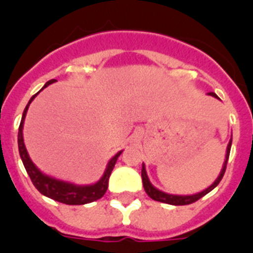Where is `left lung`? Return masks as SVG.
Wrapping results in <instances>:
<instances>
[{
  "label": "left lung",
  "mask_w": 253,
  "mask_h": 253,
  "mask_svg": "<svg viewBox=\"0 0 253 253\" xmlns=\"http://www.w3.org/2000/svg\"><path fill=\"white\" fill-rule=\"evenodd\" d=\"M209 95H211V96H214V97H216V99H219L218 96H216L214 92H210ZM231 146H232V139H231V142H229V144H228L227 156H225L224 166H223V169H222V172H220V175H219V177L216 178L215 182H214V184L211 185V186H209L207 190L202 191V193L195 194V195H189V196L169 195V194L162 193V191H160V190H157V189H156V187L152 186V184H151V182H149L148 177H147V172H146V169H144V165H143V166H142L143 187H144V190H146V193L148 194L149 198L153 199V200H156V202H161V203H165V204H171V205H189V204H193V203L198 202L199 199H202L203 196L207 195L208 193H210V191H211V190H213L214 187H215L216 185H218L219 182H220V180H222L223 176H224L225 169H227L228 158H229V153H231Z\"/></svg>",
  "instance_id": "1"
}]
</instances>
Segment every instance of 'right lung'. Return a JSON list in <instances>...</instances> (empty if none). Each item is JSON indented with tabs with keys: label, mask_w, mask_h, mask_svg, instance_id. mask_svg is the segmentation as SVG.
Instances as JSON below:
<instances>
[{
	"label": "right lung",
	"mask_w": 253,
	"mask_h": 253,
	"mask_svg": "<svg viewBox=\"0 0 253 253\" xmlns=\"http://www.w3.org/2000/svg\"><path fill=\"white\" fill-rule=\"evenodd\" d=\"M53 82H55V80L48 81L44 87L53 84ZM43 88H42V90H43ZM38 93H35V95L31 97L29 104L34 100V97ZM29 104L28 106L25 107L24 113H22L21 123H20L19 126V134H17V143H19V152L20 157H21L22 160V163H24V166H25L28 175L30 176L31 182L34 184V186L37 187L38 191L43 194V195L48 196V198L53 199L55 202L63 203V204L67 205H84L101 199L102 196L105 195V193H106L107 185H109V177H110V173L111 171H113L114 166H115L116 160H118V157L122 154V152H119L116 156H114V157L111 158L101 180H100L99 182H96L95 185H90V186H76V185L69 184V182L55 180V178L44 175V173H42V172L35 167L34 163L31 162V160L29 158L25 144H24V138H22V125H24V119H25Z\"/></svg>",
	"instance_id": "1"
}]
</instances>
